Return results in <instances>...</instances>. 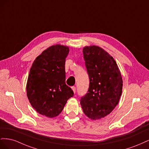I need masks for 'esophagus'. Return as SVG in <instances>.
I'll return each mask as SVG.
<instances>
[{"label":"esophagus","instance_id":"obj_1","mask_svg":"<svg viewBox=\"0 0 149 149\" xmlns=\"http://www.w3.org/2000/svg\"><path fill=\"white\" fill-rule=\"evenodd\" d=\"M71 89H73V91L74 93L76 92V87H75V86H72V87H71Z\"/></svg>","mask_w":149,"mask_h":149}]
</instances>
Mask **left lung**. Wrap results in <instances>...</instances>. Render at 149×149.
<instances>
[{"instance_id": "8db88e82", "label": "left lung", "mask_w": 149, "mask_h": 149, "mask_svg": "<svg viewBox=\"0 0 149 149\" xmlns=\"http://www.w3.org/2000/svg\"><path fill=\"white\" fill-rule=\"evenodd\" d=\"M89 78L88 93L81 97L85 115L93 120L101 119L113 111L123 90V79L116 61L100 47L83 49Z\"/></svg>"}]
</instances>
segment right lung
Segmentation results:
<instances>
[{"mask_svg": "<svg viewBox=\"0 0 149 149\" xmlns=\"http://www.w3.org/2000/svg\"><path fill=\"white\" fill-rule=\"evenodd\" d=\"M66 46L56 45L37 57L31 66L26 83V94L31 105L48 118L59 115L74 93L65 83Z\"/></svg>", "mask_w": 149, "mask_h": 149, "instance_id": "add662e5", "label": "right lung"}]
</instances>
